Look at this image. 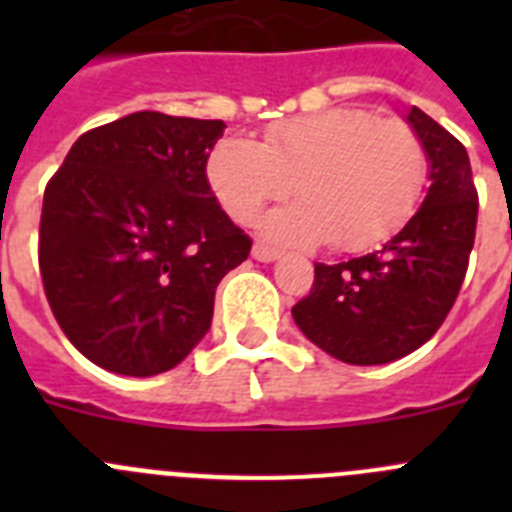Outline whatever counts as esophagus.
Segmentation results:
<instances>
[{"mask_svg":"<svg viewBox=\"0 0 512 512\" xmlns=\"http://www.w3.org/2000/svg\"><path fill=\"white\" fill-rule=\"evenodd\" d=\"M251 253H253V259L264 261V264H269V261H277L279 256H282V253H279L277 248H269V246H264V243H256Z\"/></svg>","mask_w":512,"mask_h":512,"instance_id":"obj_1","label":"esophagus"}]
</instances>
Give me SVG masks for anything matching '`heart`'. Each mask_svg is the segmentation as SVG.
I'll return each instance as SVG.
<instances>
[{"instance_id":"1","label":"heart","mask_w":512,"mask_h":512,"mask_svg":"<svg viewBox=\"0 0 512 512\" xmlns=\"http://www.w3.org/2000/svg\"><path fill=\"white\" fill-rule=\"evenodd\" d=\"M207 179L238 223H251L295 184L302 202L266 215L264 235L356 253L387 241L418 210L428 151L410 122L333 107L274 122L261 146L223 138L207 158Z\"/></svg>"}]
</instances>
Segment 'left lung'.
I'll return each mask as SVG.
<instances>
[{
    "label": "left lung",
    "mask_w": 512,
    "mask_h": 512,
    "mask_svg": "<svg viewBox=\"0 0 512 512\" xmlns=\"http://www.w3.org/2000/svg\"><path fill=\"white\" fill-rule=\"evenodd\" d=\"M408 120L431 164L423 207L382 251L315 264L310 295L292 307L302 333L346 364L413 354L441 328L467 277L479 212L467 148L418 107Z\"/></svg>",
    "instance_id": "left-lung-1"
}]
</instances>
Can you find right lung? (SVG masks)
I'll return each instance as SVG.
<instances>
[{
	"label": "right lung",
	"mask_w": 512,
	"mask_h": 512,
	"mask_svg": "<svg viewBox=\"0 0 512 512\" xmlns=\"http://www.w3.org/2000/svg\"><path fill=\"white\" fill-rule=\"evenodd\" d=\"M223 133V120L133 112L81 135L45 187V297L107 372L174 369L210 330L220 279L251 253L207 182Z\"/></svg>",
	"instance_id": "right-lung-1"
}]
</instances>
